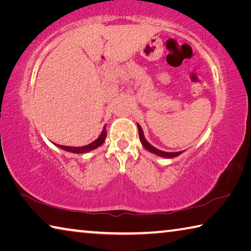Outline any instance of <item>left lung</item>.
Here are the masks:
<instances>
[{"label": "left lung", "mask_w": 251, "mask_h": 251, "mask_svg": "<svg viewBox=\"0 0 251 251\" xmlns=\"http://www.w3.org/2000/svg\"><path fill=\"white\" fill-rule=\"evenodd\" d=\"M137 128H138V133H139V141H141L142 145L145 147L148 151L152 152V154H155L157 156H160V157H165V158H174V157L179 156L181 152H182V151L167 152V151H160V150H157L156 147L151 145V144L146 141V138H145V136H144V133H143V129H142L141 125L137 124Z\"/></svg>", "instance_id": "1"}]
</instances>
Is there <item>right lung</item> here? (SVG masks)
<instances>
[{
  "mask_svg": "<svg viewBox=\"0 0 251 251\" xmlns=\"http://www.w3.org/2000/svg\"><path fill=\"white\" fill-rule=\"evenodd\" d=\"M105 126H104L103 130H101L100 135L99 136V138H97L96 141H94L93 143L88 144V145H85V146H82V147H75V146L58 145V144H56V146L58 148H61V150H63V151L74 152V154H85V152H88V151H91L93 150H96L97 147H100L101 144L105 142V138H106V127Z\"/></svg>",
  "mask_w": 251,
  "mask_h": 251,
  "instance_id": "1",
  "label": "right lung"
}]
</instances>
